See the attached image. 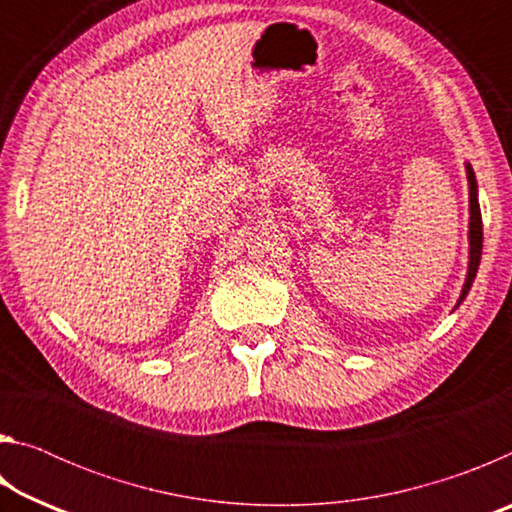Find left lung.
<instances>
[{
  "instance_id": "left-lung-1",
  "label": "left lung",
  "mask_w": 512,
  "mask_h": 512,
  "mask_svg": "<svg viewBox=\"0 0 512 512\" xmlns=\"http://www.w3.org/2000/svg\"><path fill=\"white\" fill-rule=\"evenodd\" d=\"M465 176H467V192H470V225H467V241H470V250H467V273L465 282L458 296L456 307L465 300L467 293L472 289V282L479 271L481 250H483V223H481V207H479V185H476V176L470 162H465ZM454 307V309H456Z\"/></svg>"
}]
</instances>
